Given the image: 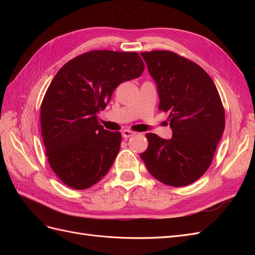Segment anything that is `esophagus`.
I'll list each match as a JSON object with an SVG mask.
<instances>
[{
    "mask_svg": "<svg viewBox=\"0 0 255 255\" xmlns=\"http://www.w3.org/2000/svg\"><path fill=\"white\" fill-rule=\"evenodd\" d=\"M135 134H136V133L133 132V130H130V129H123V130H122V137H123V138H129V137L134 136Z\"/></svg>",
    "mask_w": 255,
    "mask_h": 255,
    "instance_id": "obj_1",
    "label": "esophagus"
}]
</instances>
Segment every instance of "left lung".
Segmentation results:
<instances>
[{
	"label": "left lung",
	"mask_w": 255,
	"mask_h": 255,
	"mask_svg": "<svg viewBox=\"0 0 255 255\" xmlns=\"http://www.w3.org/2000/svg\"><path fill=\"white\" fill-rule=\"evenodd\" d=\"M157 85L158 110L168 113L169 140L148 133L140 154L153 177L169 186L196 182L210 168L226 126L225 109L211 76L188 58L171 51L141 52Z\"/></svg>",
	"instance_id": "8db88e82"
}]
</instances>
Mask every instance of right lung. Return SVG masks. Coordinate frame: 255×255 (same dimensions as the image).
Listing matches in <instances>:
<instances>
[{
  "mask_svg": "<svg viewBox=\"0 0 255 255\" xmlns=\"http://www.w3.org/2000/svg\"><path fill=\"white\" fill-rule=\"evenodd\" d=\"M143 70L136 52L95 50L69 60L54 76L40 106L41 135L49 165L67 186L87 189L109 172L121 134L104 129L98 114L116 87Z\"/></svg>",
  "mask_w": 255,
  "mask_h": 255,
  "instance_id": "right-lung-1",
  "label": "right lung"
}]
</instances>
